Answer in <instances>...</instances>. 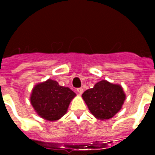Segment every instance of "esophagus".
<instances>
[{
    "label": "esophagus",
    "mask_w": 155,
    "mask_h": 155,
    "mask_svg": "<svg viewBox=\"0 0 155 155\" xmlns=\"http://www.w3.org/2000/svg\"><path fill=\"white\" fill-rule=\"evenodd\" d=\"M77 92H79V94L81 95L84 92V89H83L82 87H79V88H77Z\"/></svg>",
    "instance_id": "34e87169"
}]
</instances>
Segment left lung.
I'll return each mask as SVG.
<instances>
[{"mask_svg": "<svg viewBox=\"0 0 155 155\" xmlns=\"http://www.w3.org/2000/svg\"><path fill=\"white\" fill-rule=\"evenodd\" d=\"M82 97L92 115L101 120L113 117L120 111L125 100L122 87L106 80H101L94 87L86 90Z\"/></svg>", "mask_w": 155, "mask_h": 155, "instance_id": "obj_1", "label": "left lung"}]
</instances>
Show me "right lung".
Returning <instances> with one entry per match:
<instances>
[{
    "mask_svg": "<svg viewBox=\"0 0 155 155\" xmlns=\"http://www.w3.org/2000/svg\"><path fill=\"white\" fill-rule=\"evenodd\" d=\"M75 93L58 82L48 80L34 87L30 101L36 113L47 120H57L68 111Z\"/></svg>",
    "mask_w": 155,
    "mask_h": 155,
    "instance_id": "right-lung-1",
    "label": "right lung"
}]
</instances>
